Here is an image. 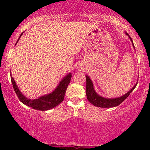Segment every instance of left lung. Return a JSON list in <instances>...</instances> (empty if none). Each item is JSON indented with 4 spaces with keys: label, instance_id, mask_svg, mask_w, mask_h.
<instances>
[{
    "label": "left lung",
    "instance_id": "left-lung-1",
    "mask_svg": "<svg viewBox=\"0 0 150 150\" xmlns=\"http://www.w3.org/2000/svg\"><path fill=\"white\" fill-rule=\"evenodd\" d=\"M129 38H130V40L132 42V40L130 37H129ZM132 45L134 46L133 42H132ZM86 80H86L87 81V83H86V94H87V99L94 106L101 108H111L118 106L130 95V93L133 91V89L135 88L136 85H135L127 94L122 96V97L115 98V99H106V98H104L101 97V96L98 95L97 93H96L94 89V87H93L92 80H90V78L87 75H86Z\"/></svg>",
    "mask_w": 150,
    "mask_h": 150
}]
</instances>
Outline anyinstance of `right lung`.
<instances>
[{
	"label": "right lung",
	"mask_w": 150,
	"mask_h": 150,
	"mask_svg": "<svg viewBox=\"0 0 150 150\" xmlns=\"http://www.w3.org/2000/svg\"><path fill=\"white\" fill-rule=\"evenodd\" d=\"M21 36L22 34L20 35V37ZM20 38L18 39V40L20 39ZM18 42H17V43H18ZM71 73L68 74V75H66L63 79V80L58 85L57 88L55 89L52 93L38 98L37 99H33V100L27 99L20 92L18 86L16 85L14 79L12 76L11 82L12 84H13L15 92L16 93L21 102L23 103L24 104L27 105V106H30V107H32L34 109L40 110V111H46V110H49L51 108L56 107L63 101L67 87H68V85L70 82V80H71Z\"/></svg>",
	"instance_id": "obj_1"
}]
</instances>
